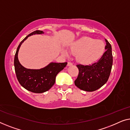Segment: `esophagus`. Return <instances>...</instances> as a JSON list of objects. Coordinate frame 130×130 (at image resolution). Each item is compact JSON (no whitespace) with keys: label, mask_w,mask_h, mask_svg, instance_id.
<instances>
[{"label":"esophagus","mask_w":130,"mask_h":130,"mask_svg":"<svg viewBox=\"0 0 130 130\" xmlns=\"http://www.w3.org/2000/svg\"><path fill=\"white\" fill-rule=\"evenodd\" d=\"M68 66H71V65H72V62H68Z\"/></svg>","instance_id":"obj_1"}]
</instances>
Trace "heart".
<instances>
[{
	"label": "heart",
	"instance_id": "b5f03b06",
	"mask_svg": "<svg viewBox=\"0 0 130 130\" xmlns=\"http://www.w3.org/2000/svg\"><path fill=\"white\" fill-rule=\"evenodd\" d=\"M105 49V44L100 40L84 36L74 42L70 46L73 54H78V59L83 63H91L98 59Z\"/></svg>",
	"mask_w": 130,
	"mask_h": 130
}]
</instances>
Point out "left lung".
<instances>
[{
  "mask_svg": "<svg viewBox=\"0 0 130 130\" xmlns=\"http://www.w3.org/2000/svg\"><path fill=\"white\" fill-rule=\"evenodd\" d=\"M105 52L96 62L91 65H76L79 73L75 85L83 91L92 92L97 90L107 83L112 66L111 45L105 39Z\"/></svg>",
  "mask_w": 130,
  "mask_h": 130,
  "instance_id": "8db88e82",
  "label": "left lung"
}]
</instances>
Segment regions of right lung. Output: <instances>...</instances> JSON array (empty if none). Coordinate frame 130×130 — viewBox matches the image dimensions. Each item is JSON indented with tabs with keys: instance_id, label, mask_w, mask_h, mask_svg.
<instances>
[{
	"instance_id": "add662e5",
	"label": "right lung",
	"mask_w": 130,
	"mask_h": 130,
	"mask_svg": "<svg viewBox=\"0 0 130 130\" xmlns=\"http://www.w3.org/2000/svg\"><path fill=\"white\" fill-rule=\"evenodd\" d=\"M43 33L42 30H35L29 34L19 43L14 55V70L18 81L23 88L34 93H43L51 89L55 83L56 76L67 65V62H52L43 68L30 69L25 68L20 63L18 54L22 43L29 36Z\"/></svg>"
}]
</instances>
